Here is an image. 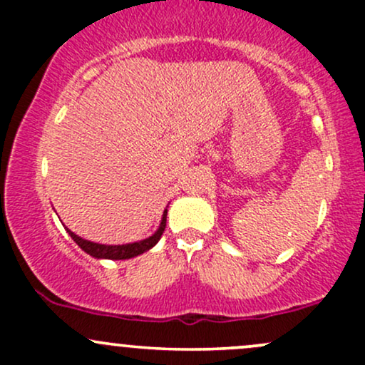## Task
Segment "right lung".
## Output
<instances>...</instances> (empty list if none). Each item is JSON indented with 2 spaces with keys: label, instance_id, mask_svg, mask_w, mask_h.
Here are the masks:
<instances>
[{
  "label": "right lung",
  "instance_id": "obj_1",
  "mask_svg": "<svg viewBox=\"0 0 365 365\" xmlns=\"http://www.w3.org/2000/svg\"><path fill=\"white\" fill-rule=\"evenodd\" d=\"M166 215H168V209H165V212H163L161 225H159L158 232L154 233V235H150L149 238H144V240H140V242H133V244H125V245L94 244V242L83 240V238L75 235V233L70 232L68 228H66V232H68V235L73 238L75 244L81 247L83 252L92 255V257L120 261V259H132V257H135V255H140V254L148 252L149 249H153V247L159 242V238H161L163 232H165V228H166Z\"/></svg>",
  "mask_w": 365,
  "mask_h": 365
}]
</instances>
